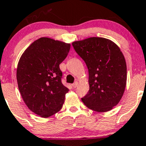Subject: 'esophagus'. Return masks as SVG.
<instances>
[{
	"mask_svg": "<svg viewBox=\"0 0 146 146\" xmlns=\"http://www.w3.org/2000/svg\"><path fill=\"white\" fill-rule=\"evenodd\" d=\"M77 85H78V82H75L74 83H73V84H72V87H73V88H76V87H77Z\"/></svg>",
	"mask_w": 146,
	"mask_h": 146,
	"instance_id": "1",
	"label": "esophagus"
}]
</instances>
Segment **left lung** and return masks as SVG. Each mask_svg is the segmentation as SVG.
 <instances>
[{"mask_svg": "<svg viewBox=\"0 0 146 146\" xmlns=\"http://www.w3.org/2000/svg\"><path fill=\"white\" fill-rule=\"evenodd\" d=\"M89 72L90 90L82 101L96 111L111 110L120 101L126 84V64L116 44L102 37L72 43Z\"/></svg>", "mask_w": 146, "mask_h": 146, "instance_id": "left-lung-1", "label": "left lung"}]
</instances>
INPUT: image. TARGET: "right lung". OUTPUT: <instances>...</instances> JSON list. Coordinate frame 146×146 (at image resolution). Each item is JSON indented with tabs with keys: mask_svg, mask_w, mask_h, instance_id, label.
Here are the masks:
<instances>
[{
	"mask_svg": "<svg viewBox=\"0 0 146 146\" xmlns=\"http://www.w3.org/2000/svg\"><path fill=\"white\" fill-rule=\"evenodd\" d=\"M70 48L68 43L41 37L19 60L17 81L20 94L29 110L41 117H50L62 107L69 89L62 82L59 64Z\"/></svg>",
	"mask_w": 146,
	"mask_h": 146,
	"instance_id": "add662e5",
	"label": "right lung"
}]
</instances>
